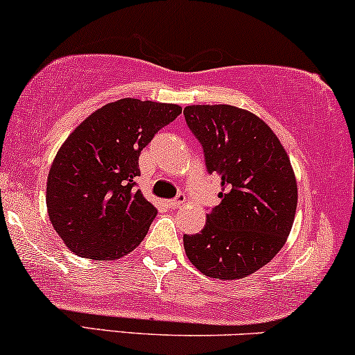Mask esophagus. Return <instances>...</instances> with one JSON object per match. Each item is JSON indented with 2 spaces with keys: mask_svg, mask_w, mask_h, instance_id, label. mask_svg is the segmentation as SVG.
I'll use <instances>...</instances> for the list:
<instances>
[{
  "mask_svg": "<svg viewBox=\"0 0 355 355\" xmlns=\"http://www.w3.org/2000/svg\"><path fill=\"white\" fill-rule=\"evenodd\" d=\"M185 201H187L185 195H178L177 198L168 200V201H167V206H168V208H180L182 205H185Z\"/></svg>",
  "mask_w": 355,
  "mask_h": 355,
  "instance_id": "34e87169",
  "label": "esophagus"
}]
</instances>
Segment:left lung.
<instances>
[{"label": "left lung", "mask_w": 355, "mask_h": 355, "mask_svg": "<svg viewBox=\"0 0 355 355\" xmlns=\"http://www.w3.org/2000/svg\"><path fill=\"white\" fill-rule=\"evenodd\" d=\"M187 124L221 177L216 208L200 234L183 236L201 273L237 280L257 272L284 248L295 221L298 188L284 146L259 116L231 105L187 106Z\"/></svg>", "instance_id": "1"}]
</instances>
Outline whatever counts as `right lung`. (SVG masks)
Masks as SVG:
<instances>
[{
  "label": "right lung",
  "mask_w": 355,
  "mask_h": 355,
  "mask_svg": "<svg viewBox=\"0 0 355 355\" xmlns=\"http://www.w3.org/2000/svg\"><path fill=\"white\" fill-rule=\"evenodd\" d=\"M182 107L123 98L89 114L58 149L47 177V213L80 257L116 260L141 244L155 206L136 188L139 155Z\"/></svg>",
  "instance_id": "1"
}]
</instances>
